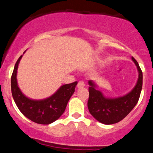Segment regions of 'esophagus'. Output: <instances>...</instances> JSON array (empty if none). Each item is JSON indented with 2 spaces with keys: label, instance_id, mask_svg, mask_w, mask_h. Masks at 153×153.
<instances>
[{
  "label": "esophagus",
  "instance_id": "1",
  "mask_svg": "<svg viewBox=\"0 0 153 153\" xmlns=\"http://www.w3.org/2000/svg\"><path fill=\"white\" fill-rule=\"evenodd\" d=\"M85 85V82H84V81H82V80H80V81H79L78 82V85H77V86H78V88H80L84 87Z\"/></svg>",
  "mask_w": 153,
  "mask_h": 153
}]
</instances>
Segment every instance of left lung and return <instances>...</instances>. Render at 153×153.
Here are the masks:
<instances>
[{
	"mask_svg": "<svg viewBox=\"0 0 153 153\" xmlns=\"http://www.w3.org/2000/svg\"><path fill=\"white\" fill-rule=\"evenodd\" d=\"M139 71L136 85L130 93L117 99H106L96 89L94 82L89 80V98L88 107L91 114L96 120L105 124H112L122 121L137 103L143 87V72L138 62L131 57Z\"/></svg>",
	"mask_w": 153,
	"mask_h": 153,
	"instance_id": "1",
	"label": "left lung"
}]
</instances>
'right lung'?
<instances>
[{
  "label": "right lung",
  "instance_id": "obj_1",
  "mask_svg": "<svg viewBox=\"0 0 153 153\" xmlns=\"http://www.w3.org/2000/svg\"><path fill=\"white\" fill-rule=\"evenodd\" d=\"M22 57L21 55L17 60L11 75V93L13 100L20 111L32 122L40 124H51L64 113L78 82L63 85L48 99L42 101L28 99L20 91L16 80L17 68Z\"/></svg>",
  "mask_w": 153,
  "mask_h": 153
}]
</instances>
